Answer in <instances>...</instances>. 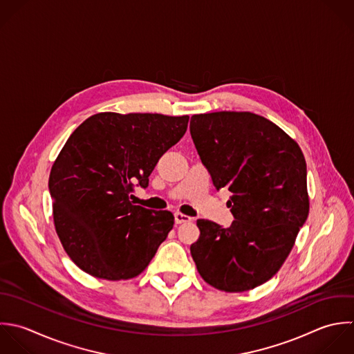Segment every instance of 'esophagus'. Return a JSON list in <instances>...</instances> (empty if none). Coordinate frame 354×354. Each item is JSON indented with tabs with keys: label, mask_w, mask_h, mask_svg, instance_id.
<instances>
[{
	"label": "esophagus",
	"mask_w": 354,
	"mask_h": 354,
	"mask_svg": "<svg viewBox=\"0 0 354 354\" xmlns=\"http://www.w3.org/2000/svg\"><path fill=\"white\" fill-rule=\"evenodd\" d=\"M174 216H175V223H176V225L186 223V222H190V221H192L190 216H187V215H185V214H180V212H175Z\"/></svg>",
	"instance_id": "1"
}]
</instances>
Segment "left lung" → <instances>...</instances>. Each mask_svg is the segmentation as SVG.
Wrapping results in <instances>:
<instances>
[{
	"label": "left lung",
	"mask_w": 354,
	"mask_h": 354,
	"mask_svg": "<svg viewBox=\"0 0 354 354\" xmlns=\"http://www.w3.org/2000/svg\"><path fill=\"white\" fill-rule=\"evenodd\" d=\"M190 133L216 190L232 192L234 216L227 229L197 221L193 261L221 291L252 290L280 270L308 219L304 153L280 127L250 111L194 114Z\"/></svg>",
	"instance_id": "1"
}]
</instances>
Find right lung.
Instances as JSON below:
<instances>
[{
    "mask_svg": "<svg viewBox=\"0 0 354 354\" xmlns=\"http://www.w3.org/2000/svg\"><path fill=\"white\" fill-rule=\"evenodd\" d=\"M189 115L97 113L67 139L52 165L49 193L59 240L85 273L104 280L140 274L174 227L169 211L133 205L160 157L187 129ZM138 186V185H136Z\"/></svg>",
    "mask_w": 354,
    "mask_h": 354,
    "instance_id": "right-lung-1",
    "label": "right lung"
}]
</instances>
